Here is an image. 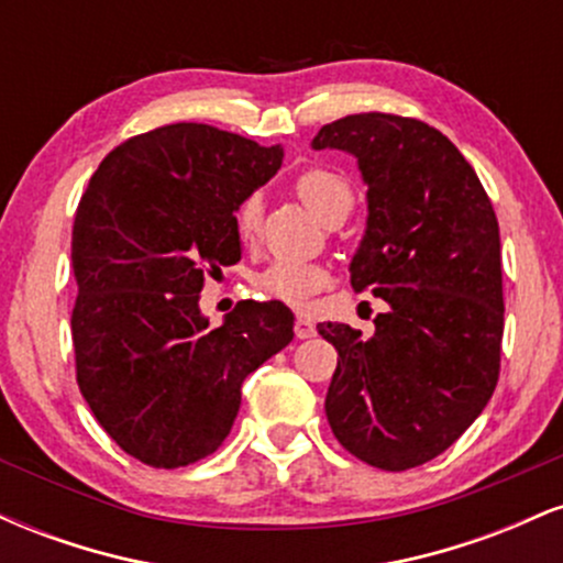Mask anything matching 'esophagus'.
<instances>
[{
    "mask_svg": "<svg viewBox=\"0 0 563 563\" xmlns=\"http://www.w3.org/2000/svg\"><path fill=\"white\" fill-rule=\"evenodd\" d=\"M294 333H296V339H312V335H314L312 320L299 314V318H296V322H294Z\"/></svg>",
    "mask_w": 563,
    "mask_h": 563,
    "instance_id": "esophagus-1",
    "label": "esophagus"
}]
</instances>
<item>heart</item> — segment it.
Listing matches in <instances>:
<instances>
[{"label": "heart", "instance_id": "obj_1", "mask_svg": "<svg viewBox=\"0 0 563 563\" xmlns=\"http://www.w3.org/2000/svg\"><path fill=\"white\" fill-rule=\"evenodd\" d=\"M299 196L322 222H344L354 206V187L341 172L328 166H312L301 172L294 183ZM262 228V198L249 196L235 209V230L241 241H254ZM328 283V269L320 264L275 260L254 275V286L260 294L273 299L301 303Z\"/></svg>", "mask_w": 563, "mask_h": 563}]
</instances>
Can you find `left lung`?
<instances>
[{
  "instance_id": "1",
  "label": "left lung",
  "mask_w": 563,
  "mask_h": 563,
  "mask_svg": "<svg viewBox=\"0 0 563 563\" xmlns=\"http://www.w3.org/2000/svg\"><path fill=\"white\" fill-rule=\"evenodd\" d=\"M314 151H346L367 185V228L349 273L389 303L376 333L320 322L339 352L325 416L367 466L407 471L442 455L500 376V230L487 192L434 126L394 113L325 124Z\"/></svg>"
}]
</instances>
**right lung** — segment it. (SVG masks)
<instances>
[{
	"mask_svg": "<svg viewBox=\"0 0 563 563\" xmlns=\"http://www.w3.org/2000/svg\"><path fill=\"white\" fill-rule=\"evenodd\" d=\"M283 147L169 124L113 147L74 219L76 380L97 423L153 468L211 455L241 386L294 339L283 301H241L209 328L206 277L241 260L235 209L275 177Z\"/></svg>",
	"mask_w": 563,
	"mask_h": 563,
	"instance_id": "right-lung-1",
	"label": "right lung"
}]
</instances>
